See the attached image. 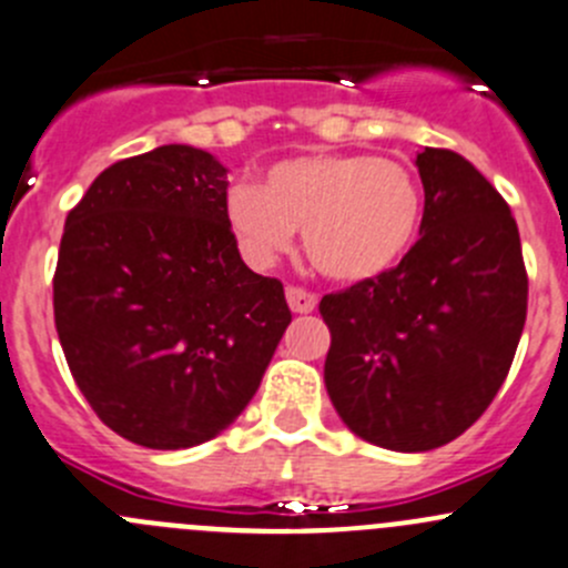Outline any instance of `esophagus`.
Listing matches in <instances>:
<instances>
[{
  "instance_id": "obj_1",
  "label": "esophagus",
  "mask_w": 568,
  "mask_h": 568,
  "mask_svg": "<svg viewBox=\"0 0 568 568\" xmlns=\"http://www.w3.org/2000/svg\"><path fill=\"white\" fill-rule=\"evenodd\" d=\"M285 300H288L291 311L294 313H313L316 311L318 296L311 294V291L300 288V285H288V288H285Z\"/></svg>"
}]
</instances>
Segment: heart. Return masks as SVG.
<instances>
[{
	"label": "heart",
	"mask_w": 568,
	"mask_h": 568,
	"mask_svg": "<svg viewBox=\"0 0 568 568\" xmlns=\"http://www.w3.org/2000/svg\"><path fill=\"white\" fill-rule=\"evenodd\" d=\"M227 224L252 266H272L305 235L313 266L335 283H368L410 252L424 216L416 174L388 158L318 152L274 163L261 185L235 183Z\"/></svg>",
	"instance_id": "obj_1"
}]
</instances>
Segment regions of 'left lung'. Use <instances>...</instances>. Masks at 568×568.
Segmentation results:
<instances>
[{"label": "left lung", "mask_w": 568, "mask_h": 568, "mask_svg": "<svg viewBox=\"0 0 568 568\" xmlns=\"http://www.w3.org/2000/svg\"><path fill=\"white\" fill-rule=\"evenodd\" d=\"M418 241L399 266L322 296L324 383L355 436L427 453L466 433L505 383L527 318V268L499 191L424 146Z\"/></svg>", "instance_id": "obj_1"}]
</instances>
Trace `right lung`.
Wrapping results in <instances>:
<instances>
[{
  "instance_id": "right-lung-1",
  "label": "right lung",
  "mask_w": 568,
  "mask_h": 568,
  "mask_svg": "<svg viewBox=\"0 0 568 568\" xmlns=\"http://www.w3.org/2000/svg\"><path fill=\"white\" fill-rule=\"evenodd\" d=\"M227 185L216 158L169 144L104 169L65 216L60 346L93 413L141 447L230 427L291 324L283 283L241 261Z\"/></svg>"
}]
</instances>
